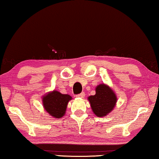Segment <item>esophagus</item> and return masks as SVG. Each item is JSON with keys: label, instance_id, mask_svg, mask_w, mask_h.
<instances>
[{"label": "esophagus", "instance_id": "34e87169", "mask_svg": "<svg viewBox=\"0 0 159 159\" xmlns=\"http://www.w3.org/2000/svg\"><path fill=\"white\" fill-rule=\"evenodd\" d=\"M84 96H85L84 92H82V93H80V94H77L76 97H78V98H84Z\"/></svg>", "mask_w": 159, "mask_h": 159}]
</instances>
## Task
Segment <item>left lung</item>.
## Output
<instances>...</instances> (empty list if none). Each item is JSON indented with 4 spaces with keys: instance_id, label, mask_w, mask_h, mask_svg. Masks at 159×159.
<instances>
[{
    "instance_id": "1",
    "label": "left lung",
    "mask_w": 159,
    "mask_h": 159,
    "mask_svg": "<svg viewBox=\"0 0 159 159\" xmlns=\"http://www.w3.org/2000/svg\"><path fill=\"white\" fill-rule=\"evenodd\" d=\"M95 92L96 94L87 98L92 110L97 116H106L116 106V94L109 85L104 83L97 85Z\"/></svg>"
}]
</instances>
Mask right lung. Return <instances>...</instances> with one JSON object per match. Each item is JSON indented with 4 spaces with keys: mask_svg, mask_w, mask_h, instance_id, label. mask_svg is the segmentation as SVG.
<instances>
[{
    "mask_svg": "<svg viewBox=\"0 0 159 159\" xmlns=\"http://www.w3.org/2000/svg\"><path fill=\"white\" fill-rule=\"evenodd\" d=\"M72 99L69 94H63L57 90H53L42 97L43 106L50 116L60 119L65 116L68 102Z\"/></svg>",
    "mask_w": 159,
    "mask_h": 159,
    "instance_id": "1",
    "label": "right lung"
}]
</instances>
